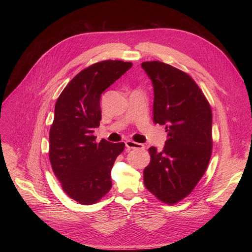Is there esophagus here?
I'll return each mask as SVG.
<instances>
[{"label": "esophagus", "instance_id": "1", "mask_svg": "<svg viewBox=\"0 0 252 252\" xmlns=\"http://www.w3.org/2000/svg\"><path fill=\"white\" fill-rule=\"evenodd\" d=\"M126 147L127 148V150H143L145 149V146L141 145V143L135 142L133 140H126Z\"/></svg>", "mask_w": 252, "mask_h": 252}]
</instances>
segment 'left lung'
<instances>
[{"label": "left lung", "instance_id": "left-lung-1", "mask_svg": "<svg viewBox=\"0 0 252 252\" xmlns=\"http://www.w3.org/2000/svg\"><path fill=\"white\" fill-rule=\"evenodd\" d=\"M141 67L154 88V123L165 126L161 152L149 149L143 184L159 200L173 204L188 196L203 175L212 150V114L195 82L181 69L154 61Z\"/></svg>", "mask_w": 252, "mask_h": 252}]
</instances>
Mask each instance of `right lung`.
<instances>
[{
  "mask_svg": "<svg viewBox=\"0 0 252 252\" xmlns=\"http://www.w3.org/2000/svg\"><path fill=\"white\" fill-rule=\"evenodd\" d=\"M132 66L103 61L79 73L60 94L50 129V161L63 191L84 205L97 202L112 189L111 171L125 143L95 142L101 94Z\"/></svg>",
  "mask_w": 252,
  "mask_h": 252,
  "instance_id": "right-lung-1",
  "label": "right lung"
}]
</instances>
